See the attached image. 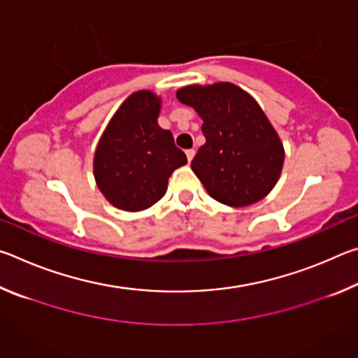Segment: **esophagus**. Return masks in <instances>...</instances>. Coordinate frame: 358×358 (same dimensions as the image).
<instances>
[{"mask_svg":"<svg viewBox=\"0 0 358 358\" xmlns=\"http://www.w3.org/2000/svg\"><path fill=\"white\" fill-rule=\"evenodd\" d=\"M194 155H196V150L194 148H189V150H186V156H187V161H192V157H194Z\"/></svg>","mask_w":358,"mask_h":358,"instance_id":"esophagus-1","label":"esophagus"}]
</instances>
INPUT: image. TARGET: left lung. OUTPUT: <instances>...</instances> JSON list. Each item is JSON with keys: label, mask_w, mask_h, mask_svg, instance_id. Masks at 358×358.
<instances>
[{"label": "left lung", "mask_w": 358, "mask_h": 358, "mask_svg": "<svg viewBox=\"0 0 358 358\" xmlns=\"http://www.w3.org/2000/svg\"><path fill=\"white\" fill-rule=\"evenodd\" d=\"M177 98L203 120L205 143L191 167L217 202L246 207L268 194L280 178L284 150L262 108L232 83L181 88Z\"/></svg>", "instance_id": "8db88e82"}]
</instances>
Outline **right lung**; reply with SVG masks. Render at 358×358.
I'll list each match as a JSON object with an SVG mask.
<instances>
[{"mask_svg": "<svg viewBox=\"0 0 358 358\" xmlns=\"http://www.w3.org/2000/svg\"><path fill=\"white\" fill-rule=\"evenodd\" d=\"M161 99L151 92L131 94L113 115L94 155V178L117 208L138 211L164 196L175 169L186 155L171 131L157 126Z\"/></svg>", "mask_w": 358, "mask_h": 358, "instance_id": "obj_1", "label": "right lung"}]
</instances>
